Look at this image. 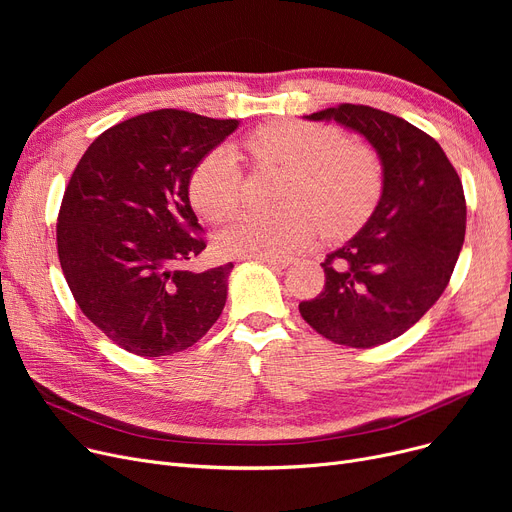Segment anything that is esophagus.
I'll return each instance as SVG.
<instances>
[{"label": "esophagus", "mask_w": 512, "mask_h": 512, "mask_svg": "<svg viewBox=\"0 0 512 512\" xmlns=\"http://www.w3.org/2000/svg\"><path fill=\"white\" fill-rule=\"evenodd\" d=\"M259 261L267 263L270 267H276V270H284V267H288L294 257H259Z\"/></svg>", "instance_id": "obj_1"}]
</instances>
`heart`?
Here are the masks:
<instances>
[{"mask_svg": "<svg viewBox=\"0 0 512 512\" xmlns=\"http://www.w3.org/2000/svg\"><path fill=\"white\" fill-rule=\"evenodd\" d=\"M257 164L288 170L276 211H245L215 234L224 257H280L305 247L319 232L340 238L355 232L382 195L375 153L348 143L332 126L299 120L272 122L245 141ZM238 155L232 147L209 151L193 172L188 193L207 222H222L242 201Z\"/></svg>", "mask_w": 512, "mask_h": 512, "instance_id": "1", "label": "heart"}]
</instances>
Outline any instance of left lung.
Instances as JSON below:
<instances>
[{"label": "left lung", "instance_id": "obj_1", "mask_svg": "<svg viewBox=\"0 0 512 512\" xmlns=\"http://www.w3.org/2000/svg\"><path fill=\"white\" fill-rule=\"evenodd\" d=\"M353 130L382 161V197L367 224L321 263L326 284L299 311L324 338L371 348L405 334L450 282L467 205L442 147L398 116L342 103L305 116Z\"/></svg>", "mask_w": 512, "mask_h": 512}]
</instances>
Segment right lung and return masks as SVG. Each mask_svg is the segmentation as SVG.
<instances>
[{"instance_id": "1", "label": "right lung", "mask_w": 512, "mask_h": 512, "mask_svg": "<svg viewBox=\"0 0 512 512\" xmlns=\"http://www.w3.org/2000/svg\"><path fill=\"white\" fill-rule=\"evenodd\" d=\"M238 128L182 110L101 132L66 186L58 255L74 301L124 351H186L218 321L232 263L182 270L205 249L188 199L199 161Z\"/></svg>"}]
</instances>
